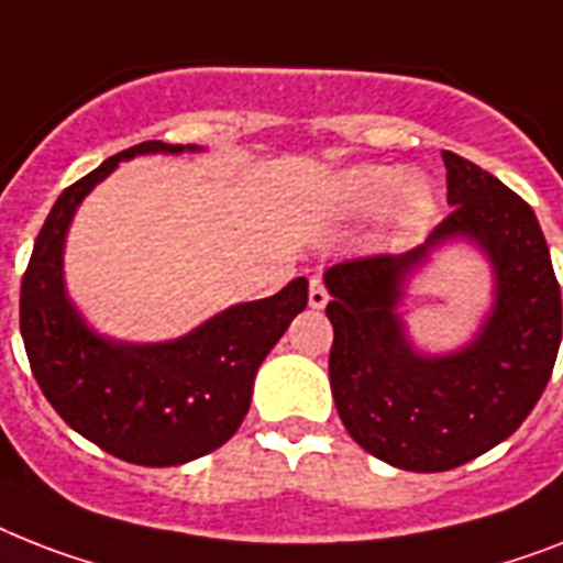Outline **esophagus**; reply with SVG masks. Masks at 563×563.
<instances>
[{"mask_svg":"<svg viewBox=\"0 0 563 563\" xmlns=\"http://www.w3.org/2000/svg\"><path fill=\"white\" fill-rule=\"evenodd\" d=\"M327 303H329L327 286H323L318 277H312V283H309V306H312V309H323Z\"/></svg>","mask_w":563,"mask_h":563,"instance_id":"1","label":"esophagus"}]
</instances>
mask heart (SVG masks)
Returning <instances> with one entry per match:
<instances>
[{
    "label": "heart",
    "mask_w": 563,
    "mask_h": 563,
    "mask_svg": "<svg viewBox=\"0 0 563 563\" xmlns=\"http://www.w3.org/2000/svg\"><path fill=\"white\" fill-rule=\"evenodd\" d=\"M338 208L364 217L382 208L385 225L396 234H408L422 225L433 210V190L422 176L401 173L378 164H358L338 178Z\"/></svg>",
    "instance_id": "obj_1"
}]
</instances>
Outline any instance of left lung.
<instances>
[{
	"instance_id": "obj_1",
	"label": "left lung",
	"mask_w": 563,
	"mask_h": 563,
	"mask_svg": "<svg viewBox=\"0 0 563 563\" xmlns=\"http://www.w3.org/2000/svg\"><path fill=\"white\" fill-rule=\"evenodd\" d=\"M442 162L454 210L422 245L323 274L338 416L364 451L405 472H448L511 437L541 399L561 344V289L532 208L463 155L445 150ZM451 241L489 260L493 309L468 345L424 354L409 341L400 303Z\"/></svg>"
}]
</instances>
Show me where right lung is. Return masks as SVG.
I'll return each mask as SVG.
<instances>
[{"label":"right lung","instance_id":"add662e5","mask_svg":"<svg viewBox=\"0 0 563 563\" xmlns=\"http://www.w3.org/2000/svg\"><path fill=\"white\" fill-rule=\"evenodd\" d=\"M196 144L144 141L66 187L34 242L20 291V329L36 385L68 428L135 465L190 463L225 445L249 413L254 378L272 346L303 312L309 280L234 303L155 344L89 327L66 291L63 251L77 208L121 162L147 153H199Z\"/></svg>","mask_w":563,"mask_h":563}]
</instances>
